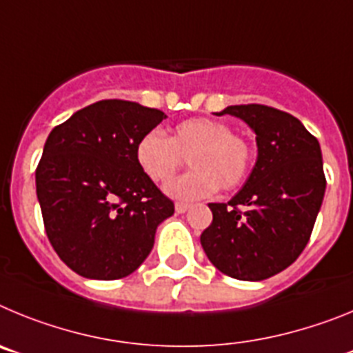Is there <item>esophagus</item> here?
I'll return each instance as SVG.
<instances>
[{"instance_id":"34e87169","label":"esophagus","mask_w":353,"mask_h":353,"mask_svg":"<svg viewBox=\"0 0 353 353\" xmlns=\"http://www.w3.org/2000/svg\"><path fill=\"white\" fill-rule=\"evenodd\" d=\"M189 208H191V205H187V203H176V205H174V210L179 212V214H185Z\"/></svg>"}]
</instances>
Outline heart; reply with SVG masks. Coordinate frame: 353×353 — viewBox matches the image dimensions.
<instances>
[{
	"mask_svg": "<svg viewBox=\"0 0 353 353\" xmlns=\"http://www.w3.org/2000/svg\"><path fill=\"white\" fill-rule=\"evenodd\" d=\"M189 159L191 171L171 180L164 189L171 198L199 199L242 182L251 164V148L223 121L191 118L180 121L170 136L150 130L136 145V162L154 182H166Z\"/></svg>",
	"mask_w": 353,
	"mask_h": 353,
	"instance_id": "b5f03b06",
	"label": "heart"
}]
</instances>
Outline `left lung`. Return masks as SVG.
<instances>
[{
	"label": "left lung",
	"instance_id": "obj_1",
	"mask_svg": "<svg viewBox=\"0 0 353 353\" xmlns=\"http://www.w3.org/2000/svg\"><path fill=\"white\" fill-rule=\"evenodd\" d=\"M256 134L258 157L228 203H210L201 248L215 269L240 281H263L304 251L325 194L322 150L302 121L261 104L228 105ZM244 208L245 212L239 211Z\"/></svg>",
	"mask_w": 353,
	"mask_h": 353
}]
</instances>
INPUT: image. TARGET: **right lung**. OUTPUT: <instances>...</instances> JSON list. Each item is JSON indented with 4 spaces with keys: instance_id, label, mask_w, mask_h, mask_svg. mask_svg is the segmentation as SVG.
<instances>
[{
    "instance_id": "add662e5",
    "label": "right lung",
    "mask_w": 353,
    "mask_h": 353,
    "mask_svg": "<svg viewBox=\"0 0 353 353\" xmlns=\"http://www.w3.org/2000/svg\"><path fill=\"white\" fill-rule=\"evenodd\" d=\"M166 118L129 101H99L54 127L37 168L46 233L79 276L120 279L146 260L174 205L136 162V145Z\"/></svg>"
}]
</instances>
